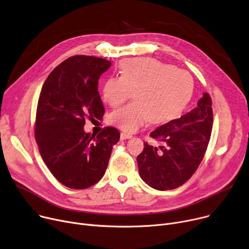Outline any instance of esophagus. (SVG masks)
Instances as JSON below:
<instances>
[{"label":"esophagus","mask_w":249,"mask_h":249,"mask_svg":"<svg viewBox=\"0 0 249 249\" xmlns=\"http://www.w3.org/2000/svg\"><path fill=\"white\" fill-rule=\"evenodd\" d=\"M132 136L130 135V134H127V133H122L120 134V138H121V140H126V139H130Z\"/></svg>","instance_id":"obj_1"}]
</instances>
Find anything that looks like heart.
<instances>
[{
  "label": "heart",
  "mask_w": 249,
  "mask_h": 249,
  "mask_svg": "<svg viewBox=\"0 0 249 249\" xmlns=\"http://www.w3.org/2000/svg\"><path fill=\"white\" fill-rule=\"evenodd\" d=\"M120 74L105 82L102 96L105 103L115 108L134 93V103L114 111L109 117L112 125L129 133L150 120L165 124L178 118L194 90L193 78L187 71L155 59L125 60Z\"/></svg>",
  "instance_id": "1"
}]
</instances>
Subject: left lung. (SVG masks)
Masks as SVG:
<instances>
[{"label": "left lung", "instance_id": "obj_1", "mask_svg": "<svg viewBox=\"0 0 249 249\" xmlns=\"http://www.w3.org/2000/svg\"><path fill=\"white\" fill-rule=\"evenodd\" d=\"M211 98L207 93L196 108L152 131L150 136L164 146L153 147L148 143L137 156L141 179L157 190L175 189L193 175L207 149L213 113Z\"/></svg>", "mask_w": 249, "mask_h": 249}]
</instances>
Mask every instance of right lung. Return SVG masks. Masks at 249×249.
<instances>
[{"label": "right lung", "mask_w": 249, "mask_h": 249, "mask_svg": "<svg viewBox=\"0 0 249 249\" xmlns=\"http://www.w3.org/2000/svg\"><path fill=\"white\" fill-rule=\"evenodd\" d=\"M111 62L74 56L51 72L40 93L35 138L54 177L73 189L88 188L105 174L119 131L106 127L97 136L84 131L85 119H102L104 107L98 80Z\"/></svg>", "instance_id": "add662e5"}]
</instances>
